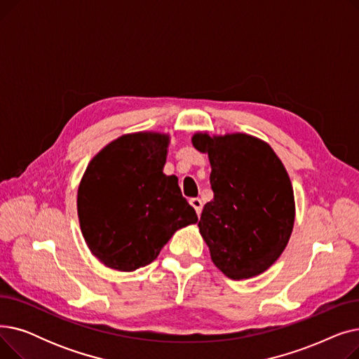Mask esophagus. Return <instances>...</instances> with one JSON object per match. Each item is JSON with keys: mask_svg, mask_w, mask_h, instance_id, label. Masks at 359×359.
<instances>
[{"mask_svg": "<svg viewBox=\"0 0 359 359\" xmlns=\"http://www.w3.org/2000/svg\"><path fill=\"white\" fill-rule=\"evenodd\" d=\"M191 205L194 206L196 214H198V217H199L201 212H202V201H201L199 198H194V199H191Z\"/></svg>", "mask_w": 359, "mask_h": 359, "instance_id": "obj_1", "label": "esophagus"}]
</instances>
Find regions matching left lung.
<instances>
[{
  "label": "left lung",
  "mask_w": 359,
  "mask_h": 359,
  "mask_svg": "<svg viewBox=\"0 0 359 359\" xmlns=\"http://www.w3.org/2000/svg\"><path fill=\"white\" fill-rule=\"evenodd\" d=\"M194 147L208 154L214 199L198 222L214 265L230 279L257 276L285 250L295 219L287 170L253 135L196 132Z\"/></svg>",
  "instance_id": "obj_1"
}]
</instances>
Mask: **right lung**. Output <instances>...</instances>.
<instances>
[{"mask_svg": "<svg viewBox=\"0 0 359 359\" xmlns=\"http://www.w3.org/2000/svg\"><path fill=\"white\" fill-rule=\"evenodd\" d=\"M168 134L135 132L107 144L81 177L77 211L90 252L104 266L132 272L198 221L176 176L163 173ZM1 359V356H0Z\"/></svg>", "mask_w": 359, "mask_h": 359, "instance_id": "1", "label": "right lung"}]
</instances>
